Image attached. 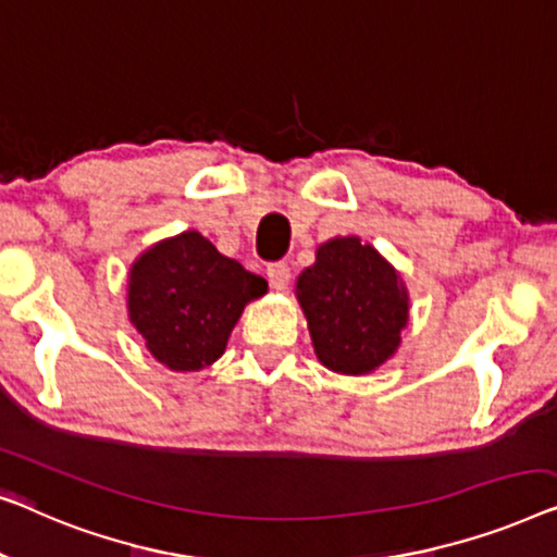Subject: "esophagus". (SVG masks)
Returning a JSON list of instances; mask_svg holds the SVG:
<instances>
[{"label": "esophagus", "instance_id": "34e87169", "mask_svg": "<svg viewBox=\"0 0 557 557\" xmlns=\"http://www.w3.org/2000/svg\"><path fill=\"white\" fill-rule=\"evenodd\" d=\"M268 280L272 289H285L289 285V268L285 262H275L268 268Z\"/></svg>", "mask_w": 557, "mask_h": 557}]
</instances>
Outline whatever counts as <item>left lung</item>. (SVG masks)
Masks as SVG:
<instances>
[{"label": "left lung", "mask_w": 557, "mask_h": 557, "mask_svg": "<svg viewBox=\"0 0 557 557\" xmlns=\"http://www.w3.org/2000/svg\"><path fill=\"white\" fill-rule=\"evenodd\" d=\"M295 297L315 356L343 375H368L401 346L409 289L394 264L360 237H333L300 272Z\"/></svg>", "instance_id": "left-lung-1"}]
</instances>
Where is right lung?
Instances as JSON below:
<instances>
[{
	"mask_svg": "<svg viewBox=\"0 0 557 557\" xmlns=\"http://www.w3.org/2000/svg\"><path fill=\"white\" fill-rule=\"evenodd\" d=\"M128 320L148 354L176 373L201 371L224 356L226 341L268 282L186 230L144 249L128 270Z\"/></svg>",
	"mask_w": 557,
	"mask_h": 557,
	"instance_id": "obj_1",
	"label": "right lung"
}]
</instances>
